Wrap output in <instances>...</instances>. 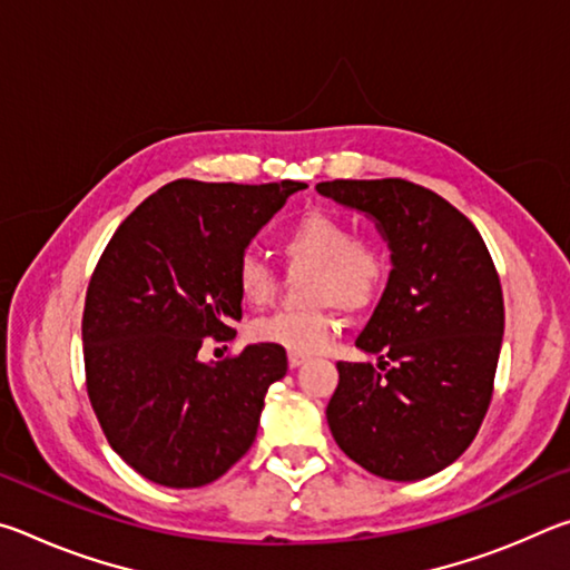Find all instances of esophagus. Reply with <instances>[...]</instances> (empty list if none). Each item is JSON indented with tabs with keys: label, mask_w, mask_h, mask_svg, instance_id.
Returning a JSON list of instances; mask_svg holds the SVG:
<instances>
[{
	"label": "esophagus",
	"mask_w": 570,
	"mask_h": 570,
	"mask_svg": "<svg viewBox=\"0 0 570 570\" xmlns=\"http://www.w3.org/2000/svg\"><path fill=\"white\" fill-rule=\"evenodd\" d=\"M304 362H306L304 354H288V366H292V370H296V366H302Z\"/></svg>",
	"instance_id": "esophagus-1"
}]
</instances>
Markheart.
I'll use <instances>...</instances> for the list:
<instances>
[{
	"label": "heart",
	"mask_w": 570,
	"mask_h": 570,
	"mask_svg": "<svg viewBox=\"0 0 570 570\" xmlns=\"http://www.w3.org/2000/svg\"><path fill=\"white\" fill-rule=\"evenodd\" d=\"M284 262L314 268V302H334L346 312H360L377 298L384 284V262L377 250L356 244V234L344 220L326 214H308L278 238ZM278 278L262 256L246 254L236 264L240 302L264 308L276 294ZM334 316L324 308L314 312H278L250 326V340L276 344L292 354H316L330 344Z\"/></svg>",
	"instance_id": "1"
}]
</instances>
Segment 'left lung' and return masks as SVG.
<instances>
[{
  "label": "left lung",
  "mask_w": 570,
  "mask_h": 570,
  "mask_svg": "<svg viewBox=\"0 0 570 570\" xmlns=\"http://www.w3.org/2000/svg\"><path fill=\"white\" fill-rule=\"evenodd\" d=\"M324 198L374 220L392 272L326 404L336 445L384 480L412 482L452 465L485 417L503 344L500 278L478 228L410 180H326Z\"/></svg>",
  "instance_id": "1"
}]
</instances>
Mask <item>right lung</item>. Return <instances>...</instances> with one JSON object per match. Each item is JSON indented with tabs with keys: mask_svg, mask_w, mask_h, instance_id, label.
<instances>
[{
	"mask_svg": "<svg viewBox=\"0 0 570 570\" xmlns=\"http://www.w3.org/2000/svg\"><path fill=\"white\" fill-rule=\"evenodd\" d=\"M306 183L173 180L115 230L82 314L85 374L110 448L166 488L218 480L254 445L286 350L248 344L200 362L206 336L234 340L236 264Z\"/></svg>",
	"mask_w": 570,
	"mask_h": 570,
	"instance_id": "1",
	"label": "right lung"
}]
</instances>
